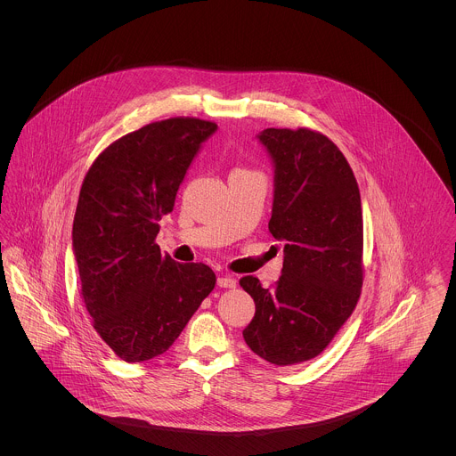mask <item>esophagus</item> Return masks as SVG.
Segmentation results:
<instances>
[{
	"label": "esophagus",
	"instance_id": "esophagus-1",
	"mask_svg": "<svg viewBox=\"0 0 456 456\" xmlns=\"http://www.w3.org/2000/svg\"><path fill=\"white\" fill-rule=\"evenodd\" d=\"M217 286L221 288H235L237 286V279L232 275H221L217 277Z\"/></svg>",
	"mask_w": 456,
	"mask_h": 456
}]
</instances>
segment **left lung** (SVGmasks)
<instances>
[{"label": "left lung", "instance_id": "8db88e82", "mask_svg": "<svg viewBox=\"0 0 456 456\" xmlns=\"http://www.w3.org/2000/svg\"><path fill=\"white\" fill-rule=\"evenodd\" d=\"M260 140L275 167L268 230L284 244V263L270 288L240 279L256 305L242 335L260 358L286 367L322 354L358 304L362 200L347 159L323 133L266 128Z\"/></svg>", "mask_w": 456, "mask_h": 456}]
</instances>
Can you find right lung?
Instances as JSON below:
<instances>
[{
  "label": "right lung",
  "instance_id": "obj_1",
  "mask_svg": "<svg viewBox=\"0 0 456 456\" xmlns=\"http://www.w3.org/2000/svg\"><path fill=\"white\" fill-rule=\"evenodd\" d=\"M216 130L196 118L145 125L105 147L84 177L71 232L80 295L98 335L128 363L163 354L216 286L210 266L177 263L156 244Z\"/></svg>",
  "mask_w": 456,
  "mask_h": 456
}]
</instances>
